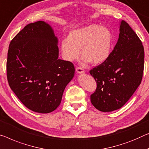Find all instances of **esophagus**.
I'll use <instances>...</instances> for the list:
<instances>
[{
	"mask_svg": "<svg viewBox=\"0 0 149 149\" xmlns=\"http://www.w3.org/2000/svg\"><path fill=\"white\" fill-rule=\"evenodd\" d=\"M75 70H76L77 74H82V73L84 72V69L80 67H77L76 69H75Z\"/></svg>",
	"mask_w": 149,
	"mask_h": 149,
	"instance_id": "34e87169",
	"label": "esophagus"
}]
</instances>
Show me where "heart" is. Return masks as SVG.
Segmentation results:
<instances>
[{
  "label": "heart",
  "mask_w": 149,
  "mask_h": 149,
  "mask_svg": "<svg viewBox=\"0 0 149 149\" xmlns=\"http://www.w3.org/2000/svg\"><path fill=\"white\" fill-rule=\"evenodd\" d=\"M113 35L109 29L96 24L74 29L62 39L61 51L66 61H72L80 55L85 63L101 64L109 58L112 50Z\"/></svg>",
  "instance_id": "heart-1"
}]
</instances>
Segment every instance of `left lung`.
Listing matches in <instances>:
<instances>
[{
  "instance_id": "left-lung-1",
  "label": "left lung",
  "mask_w": 149,
  "mask_h": 149,
  "mask_svg": "<svg viewBox=\"0 0 149 149\" xmlns=\"http://www.w3.org/2000/svg\"><path fill=\"white\" fill-rule=\"evenodd\" d=\"M144 58L141 39L123 20L118 40L110 57L90 71L97 84L90 96L93 106L104 112L123 107L141 83Z\"/></svg>"
}]
</instances>
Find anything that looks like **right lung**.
<instances>
[{
  "label": "right lung",
  "instance_id": "obj_1",
  "mask_svg": "<svg viewBox=\"0 0 149 149\" xmlns=\"http://www.w3.org/2000/svg\"><path fill=\"white\" fill-rule=\"evenodd\" d=\"M57 43L52 26L39 21L26 25L8 47V84L20 101L33 112L45 114L56 109L74 76V64L58 59Z\"/></svg>",
  "mask_w": 149,
  "mask_h": 149
}]
</instances>
